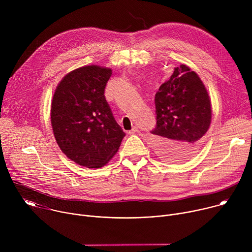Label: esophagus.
I'll use <instances>...</instances> for the list:
<instances>
[{
    "label": "esophagus",
    "mask_w": 252,
    "mask_h": 252,
    "mask_svg": "<svg viewBox=\"0 0 252 252\" xmlns=\"http://www.w3.org/2000/svg\"><path fill=\"white\" fill-rule=\"evenodd\" d=\"M137 130H138L137 126H133V127L128 131V133H129V134H133V133H135Z\"/></svg>",
    "instance_id": "1"
}]
</instances>
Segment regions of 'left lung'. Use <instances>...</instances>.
<instances>
[{
	"instance_id": "left-lung-1",
	"label": "left lung",
	"mask_w": 252,
	"mask_h": 252,
	"mask_svg": "<svg viewBox=\"0 0 252 252\" xmlns=\"http://www.w3.org/2000/svg\"><path fill=\"white\" fill-rule=\"evenodd\" d=\"M157 126L152 133L158 156L181 162L199 150L211 123V102L205 86L187 64L176 66L155 97Z\"/></svg>"
}]
</instances>
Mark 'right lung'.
Returning <instances> with one entry per match:
<instances>
[{
    "label": "right lung",
    "instance_id": "obj_1",
    "mask_svg": "<svg viewBox=\"0 0 252 252\" xmlns=\"http://www.w3.org/2000/svg\"><path fill=\"white\" fill-rule=\"evenodd\" d=\"M112 68L85 65L66 74L56 88L51 124L61 151L76 163L99 168L118 153L126 133L104 97Z\"/></svg>",
    "mask_w": 252,
    "mask_h": 252
}]
</instances>
